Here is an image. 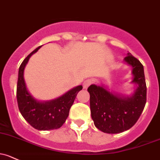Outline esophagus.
<instances>
[{"label":"esophagus","instance_id":"obj_1","mask_svg":"<svg viewBox=\"0 0 160 160\" xmlns=\"http://www.w3.org/2000/svg\"><path fill=\"white\" fill-rule=\"evenodd\" d=\"M93 83V79H87V80H86L85 81L83 82V87H84V89H87L89 86L92 84Z\"/></svg>","mask_w":160,"mask_h":160}]
</instances>
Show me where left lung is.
<instances>
[{
    "mask_svg": "<svg viewBox=\"0 0 160 160\" xmlns=\"http://www.w3.org/2000/svg\"><path fill=\"white\" fill-rule=\"evenodd\" d=\"M123 61L132 67L131 83L136 88L131 95L111 92L103 85L92 84L87 89L94 125L107 133H120L130 129L137 122L147 102L143 66L129 53Z\"/></svg>",
    "mask_w": 160,
    "mask_h": 160,
    "instance_id": "8db88e82",
    "label": "left lung"
}]
</instances>
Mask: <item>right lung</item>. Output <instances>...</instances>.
Wrapping results in <instances>:
<instances>
[{
    "label": "right lung",
    "mask_w": 160,
    "mask_h": 160,
    "mask_svg": "<svg viewBox=\"0 0 160 160\" xmlns=\"http://www.w3.org/2000/svg\"><path fill=\"white\" fill-rule=\"evenodd\" d=\"M40 48L41 46L32 51L19 67L17 100L21 115L31 127L38 130H51L59 129L64 123L68 117L70 107L83 87L77 86L54 100L40 101L35 99L27 88L23 72L30 58Z\"/></svg>",
    "instance_id": "obj_1"
}]
</instances>
